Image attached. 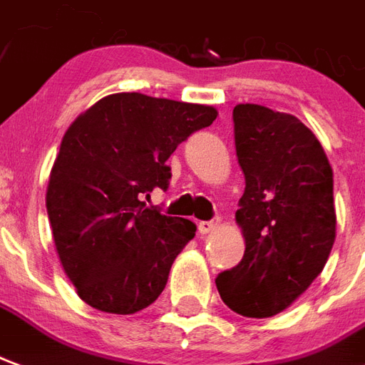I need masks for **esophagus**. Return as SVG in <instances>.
I'll list each match as a JSON object with an SVG mask.
<instances>
[{"label": "esophagus", "instance_id": "34e87169", "mask_svg": "<svg viewBox=\"0 0 365 365\" xmlns=\"http://www.w3.org/2000/svg\"><path fill=\"white\" fill-rule=\"evenodd\" d=\"M218 228V220H203V222H199V234L201 236H207L212 230H217Z\"/></svg>", "mask_w": 365, "mask_h": 365}]
</instances>
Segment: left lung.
Here are the masks:
<instances>
[{
	"instance_id": "8db88e82",
	"label": "left lung",
	"mask_w": 365,
	"mask_h": 365,
	"mask_svg": "<svg viewBox=\"0 0 365 365\" xmlns=\"http://www.w3.org/2000/svg\"><path fill=\"white\" fill-rule=\"evenodd\" d=\"M234 141L245 191L236 210L245 251L217 277L226 306L244 317L284 312L323 271L336 236L333 168L292 114L234 108Z\"/></svg>"
}]
</instances>
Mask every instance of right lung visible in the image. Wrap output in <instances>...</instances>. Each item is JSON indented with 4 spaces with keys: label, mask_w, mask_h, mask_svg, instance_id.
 <instances>
[{
    "label": "right lung",
    "mask_w": 365,
    "mask_h": 365,
    "mask_svg": "<svg viewBox=\"0 0 365 365\" xmlns=\"http://www.w3.org/2000/svg\"><path fill=\"white\" fill-rule=\"evenodd\" d=\"M217 115L205 104L118 93L69 125L46 210L61 267L85 304L131 315L160 296L197 226L148 209L143 199L168 190L170 155Z\"/></svg>",
    "instance_id": "add662e5"
}]
</instances>
